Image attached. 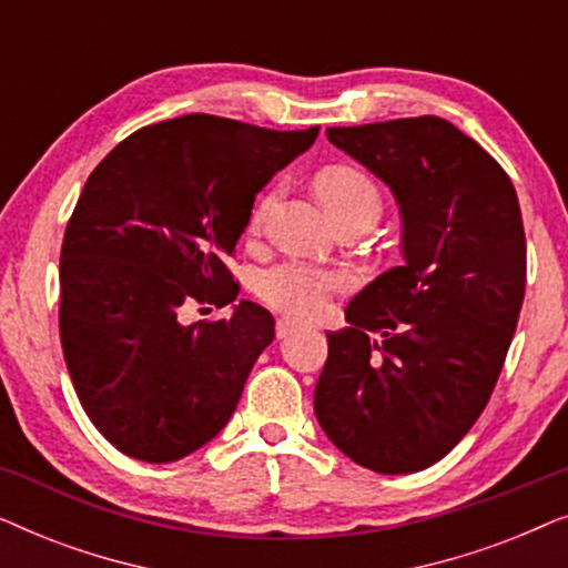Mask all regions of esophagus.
Masks as SVG:
<instances>
[{"instance_id": "obj_1", "label": "esophagus", "mask_w": 568, "mask_h": 568, "mask_svg": "<svg viewBox=\"0 0 568 568\" xmlns=\"http://www.w3.org/2000/svg\"><path fill=\"white\" fill-rule=\"evenodd\" d=\"M297 328H300V323L292 321V317H278V321H276V336L278 338H286L292 331H297Z\"/></svg>"}]
</instances>
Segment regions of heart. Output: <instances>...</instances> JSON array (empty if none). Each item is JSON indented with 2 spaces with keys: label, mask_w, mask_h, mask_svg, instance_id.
Instances as JSON below:
<instances>
[{
  "label": "heart",
  "mask_w": 568,
  "mask_h": 568,
  "mask_svg": "<svg viewBox=\"0 0 568 568\" xmlns=\"http://www.w3.org/2000/svg\"><path fill=\"white\" fill-rule=\"evenodd\" d=\"M317 196L325 209L333 214L338 224L348 222H372L375 224L383 214V193L379 185L372 181V175L352 165H333L325 168L315 178ZM278 201V185L268 189L255 201L251 222V232H261L266 224L268 214L274 212ZM344 276L331 274L317 266L302 261H284L276 263L258 276V294L261 300L278 313L292 317H315L328 307L331 294L344 286Z\"/></svg>",
  "instance_id": "heart-1"
}]
</instances>
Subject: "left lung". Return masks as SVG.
<instances>
[{
    "instance_id": "obj_1",
    "label": "left lung",
    "mask_w": 568,
    "mask_h": 568,
    "mask_svg": "<svg viewBox=\"0 0 568 568\" xmlns=\"http://www.w3.org/2000/svg\"><path fill=\"white\" fill-rule=\"evenodd\" d=\"M331 144L393 191L403 266L348 302L328 333L315 416L375 473L442 460L484 414L525 297V227L499 162L437 115L338 126Z\"/></svg>"
}]
</instances>
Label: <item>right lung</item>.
Listing matches in <instances>:
<instances>
[{
	"instance_id": "right-lung-1",
	"label": "right lung",
	"mask_w": 568,
	"mask_h": 568,
	"mask_svg": "<svg viewBox=\"0 0 568 568\" xmlns=\"http://www.w3.org/2000/svg\"><path fill=\"white\" fill-rule=\"evenodd\" d=\"M321 126L274 131L191 113L134 131L92 170L61 245L59 333L84 414L123 455L173 463L235 414L274 341L266 307L185 325L240 286L227 258L274 173Z\"/></svg>"
}]
</instances>
